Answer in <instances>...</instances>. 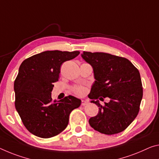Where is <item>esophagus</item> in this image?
Listing matches in <instances>:
<instances>
[{
    "label": "esophagus",
    "instance_id": "34e87169",
    "mask_svg": "<svg viewBox=\"0 0 159 159\" xmlns=\"http://www.w3.org/2000/svg\"><path fill=\"white\" fill-rule=\"evenodd\" d=\"M87 104H88V102L86 100H82V102H81L82 106H85V105H86Z\"/></svg>",
    "mask_w": 159,
    "mask_h": 159
}]
</instances>
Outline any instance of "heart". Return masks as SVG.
Segmentation results:
<instances>
[{
  "mask_svg": "<svg viewBox=\"0 0 159 159\" xmlns=\"http://www.w3.org/2000/svg\"><path fill=\"white\" fill-rule=\"evenodd\" d=\"M72 90L75 95L82 96L86 92V88H85L84 86H81V85H75V86L72 87Z\"/></svg>",
  "mask_w": 159,
  "mask_h": 159,
  "instance_id": "obj_1",
  "label": "heart"
}]
</instances>
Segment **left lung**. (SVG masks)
I'll return each instance as SVG.
<instances>
[{
    "label": "left lung",
    "mask_w": 159,
    "mask_h": 159,
    "mask_svg": "<svg viewBox=\"0 0 159 159\" xmlns=\"http://www.w3.org/2000/svg\"><path fill=\"white\" fill-rule=\"evenodd\" d=\"M81 57L93 67L95 80L89 98L99 107L98 115L89 119L90 125L105 134L122 132L139 111L143 96L139 71L127 59L107 53L84 52ZM105 97L110 102L102 107L98 99Z\"/></svg>",
    "instance_id": "obj_1"
}]
</instances>
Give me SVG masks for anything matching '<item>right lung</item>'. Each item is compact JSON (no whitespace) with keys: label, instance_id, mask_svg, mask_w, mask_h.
<instances>
[{"label":"right lung","instance_id":"obj_1","mask_svg":"<svg viewBox=\"0 0 159 159\" xmlns=\"http://www.w3.org/2000/svg\"><path fill=\"white\" fill-rule=\"evenodd\" d=\"M79 51H45L22 61L14 82L15 105L22 122L30 133L50 138L64 131L69 115L81 100L72 95L60 100L52 98L53 84L59 80L63 63L74 59Z\"/></svg>","mask_w":159,"mask_h":159}]
</instances>
